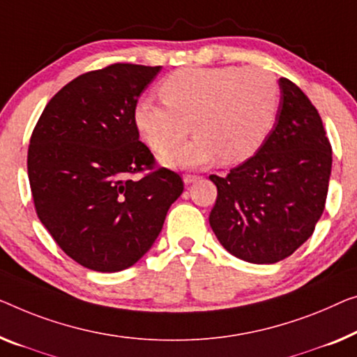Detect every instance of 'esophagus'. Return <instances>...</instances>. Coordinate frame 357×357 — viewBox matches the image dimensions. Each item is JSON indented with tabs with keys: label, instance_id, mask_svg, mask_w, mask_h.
I'll return each mask as SVG.
<instances>
[{
	"label": "esophagus",
	"instance_id": "obj_1",
	"mask_svg": "<svg viewBox=\"0 0 357 357\" xmlns=\"http://www.w3.org/2000/svg\"><path fill=\"white\" fill-rule=\"evenodd\" d=\"M183 181H184V184H192V183H195V181H199V176H197V174H184Z\"/></svg>",
	"mask_w": 357,
	"mask_h": 357
}]
</instances>
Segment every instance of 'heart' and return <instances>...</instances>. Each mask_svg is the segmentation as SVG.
I'll list each match as a JSON object with an SVG mask.
<instances>
[{"mask_svg":"<svg viewBox=\"0 0 357 357\" xmlns=\"http://www.w3.org/2000/svg\"><path fill=\"white\" fill-rule=\"evenodd\" d=\"M165 104L142 99L135 123L153 151L182 142L193 126L194 142L162 155L174 168L215 162L242 163L257 153L273 131L280 88L273 73L258 67H184L160 84Z\"/></svg>","mask_w":357,"mask_h":357,"instance_id":"heart-1","label":"heart"}]
</instances>
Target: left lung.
<instances>
[{"instance_id":"1","label":"left lung","mask_w":357,"mask_h":357,"mask_svg":"<svg viewBox=\"0 0 357 357\" xmlns=\"http://www.w3.org/2000/svg\"><path fill=\"white\" fill-rule=\"evenodd\" d=\"M280 105L261 149L218 189L210 226L227 252L253 264L285 259L312 236L326 208L332 147L307 96L279 78Z\"/></svg>"}]
</instances>
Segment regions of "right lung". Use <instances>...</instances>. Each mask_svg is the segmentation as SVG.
<instances>
[{
    "mask_svg": "<svg viewBox=\"0 0 357 357\" xmlns=\"http://www.w3.org/2000/svg\"><path fill=\"white\" fill-rule=\"evenodd\" d=\"M160 70L114 63L83 73L47 102L31 135L26 168L36 215L88 269L119 273L139 261L184 190L178 173L153 169L135 123L137 99ZM142 169L153 172L127 178Z\"/></svg>",
    "mask_w": 357,
    "mask_h": 357,
    "instance_id": "add662e5",
    "label": "right lung"
}]
</instances>
